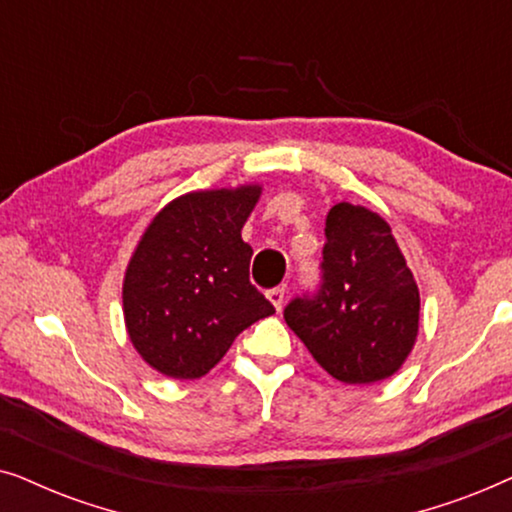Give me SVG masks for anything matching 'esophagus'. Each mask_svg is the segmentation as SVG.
Returning a JSON list of instances; mask_svg holds the SVG:
<instances>
[{
	"instance_id": "1",
	"label": "esophagus",
	"mask_w": 512,
	"mask_h": 512,
	"mask_svg": "<svg viewBox=\"0 0 512 512\" xmlns=\"http://www.w3.org/2000/svg\"><path fill=\"white\" fill-rule=\"evenodd\" d=\"M267 299H269L271 304H274V309H276V311H281L283 299H285V290H283V288H274V290H269V292H267Z\"/></svg>"
}]
</instances>
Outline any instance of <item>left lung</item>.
Instances as JSON below:
<instances>
[{
	"mask_svg": "<svg viewBox=\"0 0 512 512\" xmlns=\"http://www.w3.org/2000/svg\"><path fill=\"white\" fill-rule=\"evenodd\" d=\"M419 309L417 281L391 224L365 206H332L323 288L285 309V323L313 360L344 384L388 379L417 344Z\"/></svg>",
	"mask_w": 512,
	"mask_h": 512,
	"instance_id": "left-lung-1",
	"label": "left lung"
}]
</instances>
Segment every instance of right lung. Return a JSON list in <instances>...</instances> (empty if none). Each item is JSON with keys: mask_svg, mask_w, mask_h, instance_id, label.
Segmentation results:
<instances>
[{"mask_svg": "<svg viewBox=\"0 0 512 512\" xmlns=\"http://www.w3.org/2000/svg\"><path fill=\"white\" fill-rule=\"evenodd\" d=\"M260 182L201 189L168 201L147 224L124 274V323L133 349L163 377L199 379L245 327L274 313L250 285L243 224Z\"/></svg>", "mask_w": 512, "mask_h": 512, "instance_id": "obj_1", "label": "right lung"}]
</instances>
